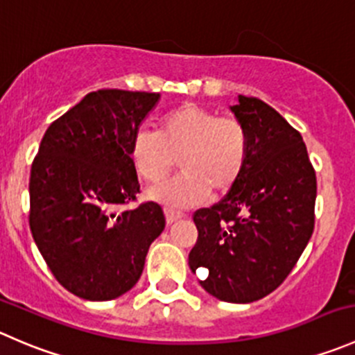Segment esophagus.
Returning <instances> with one entry per match:
<instances>
[{
  "label": "esophagus",
  "mask_w": 355,
  "mask_h": 355,
  "mask_svg": "<svg viewBox=\"0 0 355 355\" xmlns=\"http://www.w3.org/2000/svg\"><path fill=\"white\" fill-rule=\"evenodd\" d=\"M164 212H166L167 224H173L174 220H178V219H181V217H184V214H182L181 210L171 209V207H166V209H164Z\"/></svg>",
  "instance_id": "esophagus-1"
}]
</instances>
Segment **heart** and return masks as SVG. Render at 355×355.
<instances>
[{"mask_svg":"<svg viewBox=\"0 0 355 355\" xmlns=\"http://www.w3.org/2000/svg\"><path fill=\"white\" fill-rule=\"evenodd\" d=\"M250 138L243 122L219 117L195 103H182L164 114L159 132L138 129L131 139L132 167L146 182H159L176 167L182 173L155 186L150 198L174 207L198 205L214 189L226 195L243 174Z\"/></svg>","mask_w":355,"mask_h":355,"instance_id":"obj_1","label":"heart"}]
</instances>
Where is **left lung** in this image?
<instances>
[{
	"instance_id": "left-lung-1",
	"label": "left lung",
	"mask_w": 355,
	"mask_h": 355,
	"mask_svg": "<svg viewBox=\"0 0 355 355\" xmlns=\"http://www.w3.org/2000/svg\"><path fill=\"white\" fill-rule=\"evenodd\" d=\"M250 138L240 181L193 214L198 240L188 257L200 285L219 300L248 304L286 279L314 231L315 173L300 132L254 96L231 107Z\"/></svg>"
}]
</instances>
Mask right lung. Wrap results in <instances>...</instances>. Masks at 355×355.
Here are the masks:
<instances>
[{
    "label": "right lung",
    "instance_id": "add662e5",
    "mask_svg": "<svg viewBox=\"0 0 355 355\" xmlns=\"http://www.w3.org/2000/svg\"><path fill=\"white\" fill-rule=\"evenodd\" d=\"M159 100L145 91H93L41 139L29 179L31 233L73 295L101 302L129 292L166 227L155 202L119 210L139 193L129 148Z\"/></svg>",
    "mask_w": 355,
    "mask_h": 355
}]
</instances>
